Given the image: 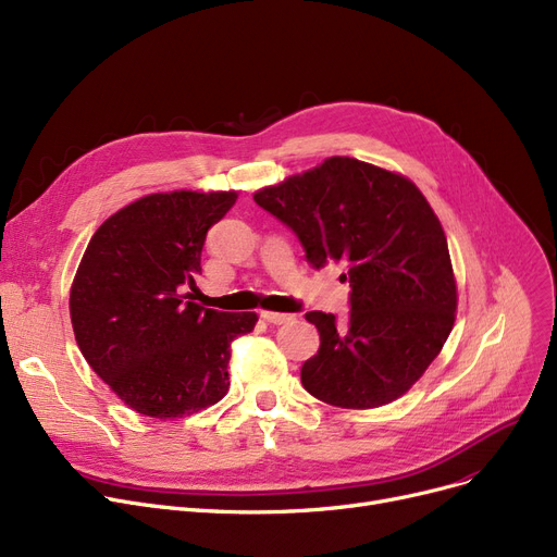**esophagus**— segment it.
I'll use <instances>...</instances> for the list:
<instances>
[{
    "mask_svg": "<svg viewBox=\"0 0 557 557\" xmlns=\"http://www.w3.org/2000/svg\"><path fill=\"white\" fill-rule=\"evenodd\" d=\"M261 319L271 325H284L294 321L292 313H280V311H261Z\"/></svg>",
    "mask_w": 557,
    "mask_h": 557,
    "instance_id": "obj_1",
    "label": "esophagus"
}]
</instances>
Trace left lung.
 I'll list each match as a JSON object with an SVG mask.
<instances>
[{
  "instance_id": "left-lung-1",
  "label": "left lung",
  "mask_w": 557,
  "mask_h": 557,
  "mask_svg": "<svg viewBox=\"0 0 557 557\" xmlns=\"http://www.w3.org/2000/svg\"><path fill=\"white\" fill-rule=\"evenodd\" d=\"M292 230L311 269L344 261L350 313L307 311L321 334L300 380L327 405L371 409L400 398L440 355L455 323L457 288L446 234L403 175L332 157L255 193Z\"/></svg>"
}]
</instances>
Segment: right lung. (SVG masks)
<instances>
[{
    "label": "right lung",
    "instance_id": "add662e5",
    "mask_svg": "<svg viewBox=\"0 0 557 557\" xmlns=\"http://www.w3.org/2000/svg\"><path fill=\"white\" fill-rule=\"evenodd\" d=\"M236 193H152L92 234L70 288V319L90 369L138 414L180 419L230 389L232 342L257 313L193 302L211 225Z\"/></svg>",
    "mask_w": 557,
    "mask_h": 557
}]
</instances>
